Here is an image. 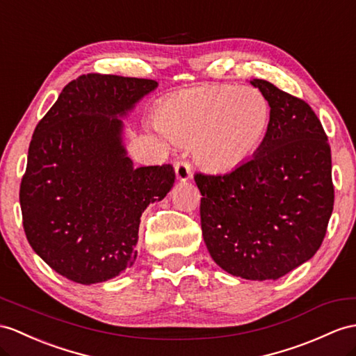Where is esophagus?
Instances as JSON below:
<instances>
[{"mask_svg":"<svg viewBox=\"0 0 356 356\" xmlns=\"http://www.w3.org/2000/svg\"><path fill=\"white\" fill-rule=\"evenodd\" d=\"M175 173L179 181H187L192 178V168L186 160H179L175 161Z\"/></svg>","mask_w":356,"mask_h":356,"instance_id":"obj_1","label":"esophagus"}]
</instances>
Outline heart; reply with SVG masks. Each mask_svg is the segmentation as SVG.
I'll list each match as a JSON object with an SVG mask.
<instances>
[{
	"label": "heart",
	"mask_w": 356,
	"mask_h": 356,
	"mask_svg": "<svg viewBox=\"0 0 356 356\" xmlns=\"http://www.w3.org/2000/svg\"><path fill=\"white\" fill-rule=\"evenodd\" d=\"M159 128L175 143H193L199 163L216 172L246 163L261 146L270 106L255 88L204 86L164 99Z\"/></svg>",
	"instance_id": "obj_1"
}]
</instances>
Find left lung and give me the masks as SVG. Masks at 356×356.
Returning <instances> with one entry per match:
<instances>
[{"label": "left lung", "mask_w": 356, "mask_h": 356, "mask_svg": "<svg viewBox=\"0 0 356 356\" xmlns=\"http://www.w3.org/2000/svg\"><path fill=\"white\" fill-rule=\"evenodd\" d=\"M270 106L254 157L220 175L197 172L202 236L214 263L250 281L278 280L313 257L334 208L331 146L308 104L266 80Z\"/></svg>", "instance_id": "left-lung-1"}]
</instances>
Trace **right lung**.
Wrapping results in <instances>:
<instances>
[{
    "label": "right lung",
    "mask_w": 356,
    "mask_h": 356,
    "mask_svg": "<svg viewBox=\"0 0 356 356\" xmlns=\"http://www.w3.org/2000/svg\"><path fill=\"white\" fill-rule=\"evenodd\" d=\"M159 83L88 74L65 86L29 148L19 202L30 246L78 284L108 281L137 257L140 216L175 183L172 164L134 168L127 116Z\"/></svg>",
    "instance_id": "right-lung-1"
}]
</instances>
